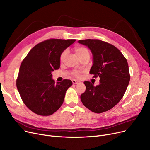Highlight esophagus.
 Segmentation results:
<instances>
[{"instance_id":"esophagus-1","label":"esophagus","mask_w":150,"mask_h":150,"mask_svg":"<svg viewBox=\"0 0 150 150\" xmlns=\"http://www.w3.org/2000/svg\"><path fill=\"white\" fill-rule=\"evenodd\" d=\"M72 83L73 84H77L78 82H79V81H78V80H72Z\"/></svg>"}]
</instances>
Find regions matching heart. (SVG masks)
<instances>
[{"instance_id": "1", "label": "heart", "mask_w": 150, "mask_h": 150, "mask_svg": "<svg viewBox=\"0 0 150 150\" xmlns=\"http://www.w3.org/2000/svg\"><path fill=\"white\" fill-rule=\"evenodd\" d=\"M74 50L76 54H77L78 57L80 59L85 57H88V56L89 57L90 55L89 50L84 47H75L74 48ZM67 52L66 50H64L61 53L60 57H59V61L61 62H62L64 61L65 58L67 56ZM71 74L75 77H79L80 76V72L79 70H74L71 72Z\"/></svg>"}]
</instances>
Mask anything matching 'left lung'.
<instances>
[{"label":"left lung","instance_id":"1","mask_svg":"<svg viewBox=\"0 0 150 150\" xmlns=\"http://www.w3.org/2000/svg\"><path fill=\"white\" fill-rule=\"evenodd\" d=\"M78 42L88 46L93 54L90 74L99 76L94 86L86 81L85 92L81 95L83 104L91 111L102 113L112 109L123 98L130 80L127 59L114 45L99 39H85Z\"/></svg>","mask_w":150,"mask_h":150}]
</instances>
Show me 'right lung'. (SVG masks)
I'll return each mask as SVG.
<instances>
[{"label": "right lung", "instance_id": "obj_1", "mask_svg": "<svg viewBox=\"0 0 150 150\" xmlns=\"http://www.w3.org/2000/svg\"><path fill=\"white\" fill-rule=\"evenodd\" d=\"M75 39H49L36 44L22 61L16 86L26 106L39 115H50L61 106L70 80L57 83L52 72L60 67L59 57Z\"/></svg>", "mask_w": 150, "mask_h": 150}]
</instances>
